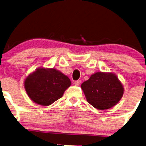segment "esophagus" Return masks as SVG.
Returning <instances> with one entry per match:
<instances>
[{"instance_id":"esophagus-1","label":"esophagus","mask_w":146,"mask_h":146,"mask_svg":"<svg viewBox=\"0 0 146 146\" xmlns=\"http://www.w3.org/2000/svg\"><path fill=\"white\" fill-rule=\"evenodd\" d=\"M80 84H81V81L80 80H77V81H75V82H74V85L76 86H80Z\"/></svg>"}]
</instances>
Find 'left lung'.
Returning <instances> with one entry per match:
<instances>
[{
  "mask_svg": "<svg viewBox=\"0 0 146 146\" xmlns=\"http://www.w3.org/2000/svg\"><path fill=\"white\" fill-rule=\"evenodd\" d=\"M87 101L96 109L105 110L121 99L124 87L117 76L111 72H97L81 85Z\"/></svg>",
  "mask_w": 146,
  "mask_h": 146,
  "instance_id": "1",
  "label": "left lung"
}]
</instances>
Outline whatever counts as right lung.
Returning a JSON list of instances; mask_svg holds the SVG:
<instances>
[{
  "mask_svg": "<svg viewBox=\"0 0 146 146\" xmlns=\"http://www.w3.org/2000/svg\"><path fill=\"white\" fill-rule=\"evenodd\" d=\"M71 86L68 76L55 68L40 67L27 76L24 87L31 100L41 106H50L61 98Z\"/></svg>",
  "mask_w": 146,
  "mask_h": 146,
  "instance_id": "right-lung-1",
  "label": "right lung"
}]
</instances>
